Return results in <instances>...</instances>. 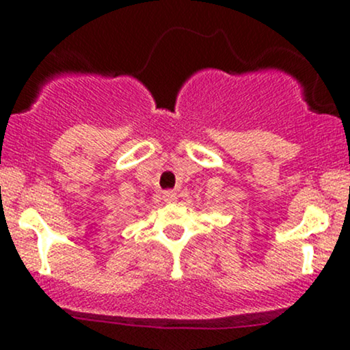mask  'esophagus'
Listing matches in <instances>:
<instances>
[{
    "mask_svg": "<svg viewBox=\"0 0 350 350\" xmlns=\"http://www.w3.org/2000/svg\"><path fill=\"white\" fill-rule=\"evenodd\" d=\"M163 198H164V200H166V202H176L178 196H176L174 191H166V192H164Z\"/></svg>",
    "mask_w": 350,
    "mask_h": 350,
    "instance_id": "esophagus-1",
    "label": "esophagus"
}]
</instances>
